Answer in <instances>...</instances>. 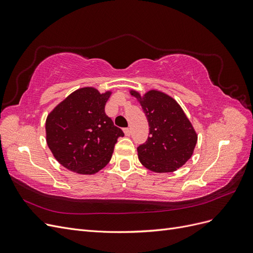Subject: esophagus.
<instances>
[{
  "label": "esophagus",
  "instance_id": "1",
  "mask_svg": "<svg viewBox=\"0 0 253 253\" xmlns=\"http://www.w3.org/2000/svg\"><path fill=\"white\" fill-rule=\"evenodd\" d=\"M124 133H125L126 136H129V135H131V131H129L128 127H125V128H124Z\"/></svg>",
  "mask_w": 253,
  "mask_h": 253
}]
</instances>
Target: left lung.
<instances>
[{"label":"left lung","mask_w":253,"mask_h":253,"mask_svg":"<svg viewBox=\"0 0 253 253\" xmlns=\"http://www.w3.org/2000/svg\"><path fill=\"white\" fill-rule=\"evenodd\" d=\"M131 94L140 101L150 126L147 141L137 148L140 163L153 172L176 171L193 154L197 135L192 125L179 104L162 91Z\"/></svg>","instance_id":"obj_1"}]
</instances>
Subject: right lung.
<instances>
[{
	"label": "right lung",
	"mask_w": 253,
	"mask_h": 253,
	"mask_svg": "<svg viewBox=\"0 0 253 253\" xmlns=\"http://www.w3.org/2000/svg\"><path fill=\"white\" fill-rule=\"evenodd\" d=\"M110 95L93 87L77 89L47 116V145L66 169L95 174L109 164L115 143L125 136L105 114Z\"/></svg>",
	"instance_id": "obj_1"
}]
</instances>
